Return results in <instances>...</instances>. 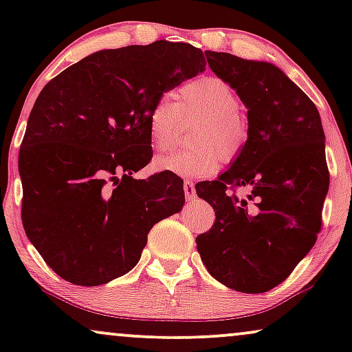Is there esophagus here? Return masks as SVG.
Here are the masks:
<instances>
[{
  "label": "esophagus",
  "instance_id": "esophagus-1",
  "mask_svg": "<svg viewBox=\"0 0 352 352\" xmlns=\"http://www.w3.org/2000/svg\"><path fill=\"white\" fill-rule=\"evenodd\" d=\"M184 192H185V197H187L188 200L195 199V185H193V182H190V180L184 182Z\"/></svg>",
  "mask_w": 352,
  "mask_h": 352
}]
</instances>
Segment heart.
I'll list each match as a JSON object with an SVG mask.
<instances>
[{
    "label": "heart",
    "instance_id": "heart-1",
    "mask_svg": "<svg viewBox=\"0 0 352 352\" xmlns=\"http://www.w3.org/2000/svg\"><path fill=\"white\" fill-rule=\"evenodd\" d=\"M240 96L227 80L204 76L179 89V100L160 96L148 109V135L155 147L165 148L180 137L184 116L205 117L195 134V148L157 155V170L179 177H208L223 164L225 155L233 159L243 151L248 140V122L240 114Z\"/></svg>",
    "mask_w": 352,
    "mask_h": 352
}]
</instances>
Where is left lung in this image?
<instances>
[{
  "label": "left lung",
  "mask_w": 352,
  "mask_h": 352,
  "mask_svg": "<svg viewBox=\"0 0 352 352\" xmlns=\"http://www.w3.org/2000/svg\"><path fill=\"white\" fill-rule=\"evenodd\" d=\"M205 54L248 109L250 135L227 172L195 185L217 217L197 236V250L217 281L240 293H266L292 274L321 232L329 188L321 117L273 64ZM240 188L249 190L246 199L236 195Z\"/></svg>",
  "instance_id": "1"
}]
</instances>
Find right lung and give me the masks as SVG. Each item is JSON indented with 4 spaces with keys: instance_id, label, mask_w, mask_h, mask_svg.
I'll return each mask as SVG.
<instances>
[{
    "instance_id": "obj_1",
    "label": "right lung",
    "mask_w": 352,
    "mask_h": 352,
    "mask_svg": "<svg viewBox=\"0 0 352 352\" xmlns=\"http://www.w3.org/2000/svg\"><path fill=\"white\" fill-rule=\"evenodd\" d=\"M201 50L155 41L98 51L43 87L19 148L24 232L63 280L99 286L139 263L157 221L179 213L184 180L153 173V100L205 71Z\"/></svg>"
}]
</instances>
